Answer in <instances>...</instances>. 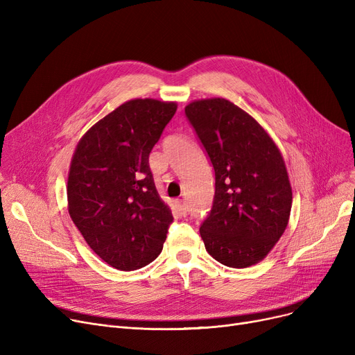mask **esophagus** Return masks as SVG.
<instances>
[{
	"label": "esophagus",
	"mask_w": 355,
	"mask_h": 355,
	"mask_svg": "<svg viewBox=\"0 0 355 355\" xmlns=\"http://www.w3.org/2000/svg\"><path fill=\"white\" fill-rule=\"evenodd\" d=\"M175 206H177V210L180 211L181 216H187V202L182 201V200H178L175 202Z\"/></svg>",
	"instance_id": "obj_1"
}]
</instances>
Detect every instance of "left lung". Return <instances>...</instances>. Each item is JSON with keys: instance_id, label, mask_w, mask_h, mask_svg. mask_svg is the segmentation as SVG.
<instances>
[{"instance_id": "left-lung-1", "label": "left lung", "mask_w": 355, "mask_h": 355, "mask_svg": "<svg viewBox=\"0 0 355 355\" xmlns=\"http://www.w3.org/2000/svg\"><path fill=\"white\" fill-rule=\"evenodd\" d=\"M185 116L213 164V207L200 234L229 268H248L273 249L292 207L288 171L276 144L243 109L213 98L185 106Z\"/></svg>"}]
</instances>
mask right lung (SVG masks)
<instances>
[{
	"label": "right lung",
	"mask_w": 355,
	"mask_h": 355,
	"mask_svg": "<svg viewBox=\"0 0 355 355\" xmlns=\"http://www.w3.org/2000/svg\"><path fill=\"white\" fill-rule=\"evenodd\" d=\"M175 110V102L128 101L93 125L73 154L69 214L90 249L115 269L137 270L155 260L174 220L148 159Z\"/></svg>",
	"instance_id": "add662e5"
}]
</instances>
